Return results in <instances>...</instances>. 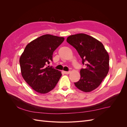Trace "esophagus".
I'll use <instances>...</instances> for the list:
<instances>
[{
    "mask_svg": "<svg viewBox=\"0 0 127 127\" xmlns=\"http://www.w3.org/2000/svg\"><path fill=\"white\" fill-rule=\"evenodd\" d=\"M70 72V71H64V73L65 74H69Z\"/></svg>",
    "mask_w": 127,
    "mask_h": 127,
    "instance_id": "1",
    "label": "esophagus"
}]
</instances>
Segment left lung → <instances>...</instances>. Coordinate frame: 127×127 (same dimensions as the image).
Returning a JSON list of instances; mask_svg holds the SVG:
<instances>
[{
  "label": "left lung",
  "instance_id": "1",
  "mask_svg": "<svg viewBox=\"0 0 127 127\" xmlns=\"http://www.w3.org/2000/svg\"><path fill=\"white\" fill-rule=\"evenodd\" d=\"M67 42L74 47L85 68L80 69V79L74 83L79 90L90 92L96 89L109 70V56L101 42L85 34L68 36Z\"/></svg>",
  "mask_w": 127,
  "mask_h": 127
}]
</instances>
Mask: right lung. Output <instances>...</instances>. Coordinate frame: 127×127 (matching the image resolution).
Listing matches in <instances>:
<instances>
[{
	"label": "right lung",
	"mask_w": 127,
	"mask_h": 127,
	"mask_svg": "<svg viewBox=\"0 0 127 127\" xmlns=\"http://www.w3.org/2000/svg\"><path fill=\"white\" fill-rule=\"evenodd\" d=\"M64 39L50 34L41 36L26 45L20 57L23 77L38 93L45 94L52 90L62 75L53 67L46 66L53 61V52Z\"/></svg>",
	"instance_id": "obj_1"
}]
</instances>
